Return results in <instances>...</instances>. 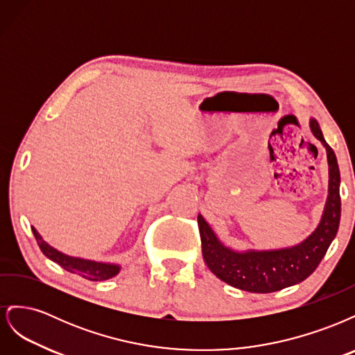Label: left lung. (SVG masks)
I'll return each instance as SVG.
<instances>
[{
  "mask_svg": "<svg viewBox=\"0 0 355 355\" xmlns=\"http://www.w3.org/2000/svg\"><path fill=\"white\" fill-rule=\"evenodd\" d=\"M309 127L327 153L329 196L318 227L306 240L278 250L235 252L219 241L210 225L198 214L204 262L214 275L227 284L252 293H271L297 284L315 271L333 239L336 237L340 220L338 159L327 145L317 120L311 118Z\"/></svg>",
  "mask_w": 355,
  "mask_h": 355,
  "instance_id": "obj_1",
  "label": "left lung"
}]
</instances>
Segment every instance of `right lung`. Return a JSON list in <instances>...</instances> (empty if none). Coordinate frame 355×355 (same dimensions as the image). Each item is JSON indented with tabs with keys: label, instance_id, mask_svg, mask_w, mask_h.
<instances>
[{
	"label": "right lung",
	"instance_id": "right-lung-1",
	"mask_svg": "<svg viewBox=\"0 0 355 355\" xmlns=\"http://www.w3.org/2000/svg\"><path fill=\"white\" fill-rule=\"evenodd\" d=\"M32 232H34V237L40 245L41 252L44 253L49 259L59 263L63 270H67L72 274H77V275L85 278V280H90V282L108 280V278L115 277L121 270V266L115 265V263L96 262V261L81 259V257L68 256L65 253L56 250L55 247H51L50 244H47L44 240L41 239V235L38 234V231L35 228H32Z\"/></svg>",
	"mask_w": 355,
	"mask_h": 355
}]
</instances>
